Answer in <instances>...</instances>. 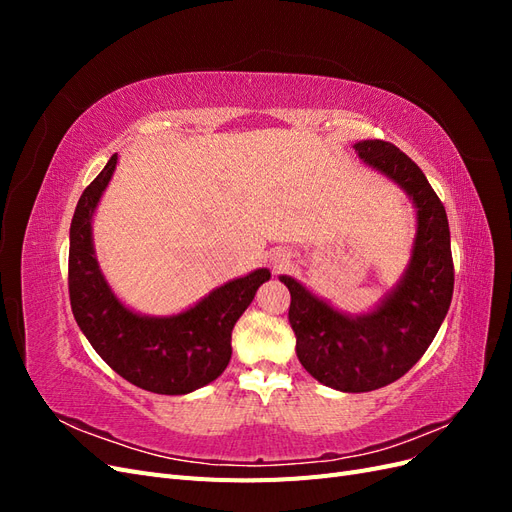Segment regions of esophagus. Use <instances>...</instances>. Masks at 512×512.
Wrapping results in <instances>:
<instances>
[{
  "label": "esophagus",
  "mask_w": 512,
  "mask_h": 512,
  "mask_svg": "<svg viewBox=\"0 0 512 512\" xmlns=\"http://www.w3.org/2000/svg\"><path fill=\"white\" fill-rule=\"evenodd\" d=\"M271 260H273V265H275L277 269H280V267H284V262H286V256H273Z\"/></svg>",
  "instance_id": "1"
}]
</instances>
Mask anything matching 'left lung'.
Here are the masks:
<instances>
[{"label":"left lung","instance_id":"8db88e82","mask_svg":"<svg viewBox=\"0 0 512 512\" xmlns=\"http://www.w3.org/2000/svg\"><path fill=\"white\" fill-rule=\"evenodd\" d=\"M354 151L404 190L414 207L416 235L404 275L369 312L354 316L280 275L290 290L288 320L301 365L342 393L376 391L404 376L436 337L455 284L446 211L423 170L378 138L354 143Z\"/></svg>","mask_w":512,"mask_h":512}]
</instances>
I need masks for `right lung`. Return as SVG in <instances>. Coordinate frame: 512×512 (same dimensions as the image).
<instances>
[{
	"mask_svg": "<svg viewBox=\"0 0 512 512\" xmlns=\"http://www.w3.org/2000/svg\"><path fill=\"white\" fill-rule=\"evenodd\" d=\"M117 162L115 153L87 185L70 224L72 314L89 344L121 378L158 395H188L226 369L232 329L260 284L271 280V271L254 269L235 277L179 314L134 312L106 282L94 247V215Z\"/></svg>",
	"mask_w": 512,
	"mask_h": 512,
	"instance_id": "right-lung-1",
	"label": "right lung"
}]
</instances>
